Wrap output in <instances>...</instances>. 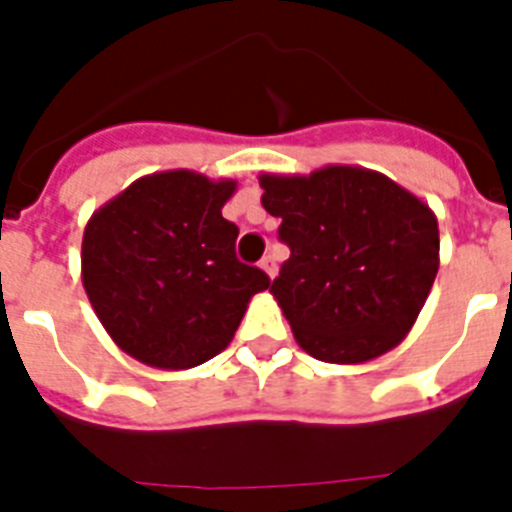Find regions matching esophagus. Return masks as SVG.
<instances>
[{
	"label": "esophagus",
	"instance_id": "34e87169",
	"mask_svg": "<svg viewBox=\"0 0 512 512\" xmlns=\"http://www.w3.org/2000/svg\"><path fill=\"white\" fill-rule=\"evenodd\" d=\"M260 268H263V271L268 273V276H271V279H273V276H276V271H279V263H276V255H273V252H271V255H265L263 260H260Z\"/></svg>",
	"mask_w": 512,
	"mask_h": 512
}]
</instances>
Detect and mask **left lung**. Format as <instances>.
I'll use <instances>...</instances> for the list:
<instances>
[{
    "mask_svg": "<svg viewBox=\"0 0 512 512\" xmlns=\"http://www.w3.org/2000/svg\"><path fill=\"white\" fill-rule=\"evenodd\" d=\"M260 185L289 247L271 292L300 348L329 364H361L396 348L436 281V215L361 167L263 175Z\"/></svg>",
    "mask_w": 512,
    "mask_h": 512,
    "instance_id": "1",
    "label": "left lung"
}]
</instances>
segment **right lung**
<instances>
[{
	"label": "right lung",
	"instance_id": "right-lung-1",
	"mask_svg": "<svg viewBox=\"0 0 512 512\" xmlns=\"http://www.w3.org/2000/svg\"><path fill=\"white\" fill-rule=\"evenodd\" d=\"M236 183L159 172L132 183L84 228L82 281L100 324L124 353L188 369L228 348L247 303L271 279L236 257L223 217Z\"/></svg>",
	"mask_w": 512,
	"mask_h": 512
}]
</instances>
